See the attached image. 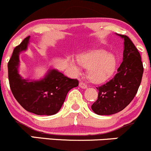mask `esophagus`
Here are the masks:
<instances>
[{
    "label": "esophagus",
    "mask_w": 151,
    "mask_h": 151,
    "mask_svg": "<svg viewBox=\"0 0 151 151\" xmlns=\"http://www.w3.org/2000/svg\"><path fill=\"white\" fill-rule=\"evenodd\" d=\"M79 86H80V88H87V85L86 84V83H83V82H80V83H79Z\"/></svg>",
    "instance_id": "esophagus-1"
}]
</instances>
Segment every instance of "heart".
I'll return each instance as SVG.
<instances>
[{"label": "heart", "mask_w": 151, "mask_h": 151, "mask_svg": "<svg viewBox=\"0 0 151 151\" xmlns=\"http://www.w3.org/2000/svg\"><path fill=\"white\" fill-rule=\"evenodd\" d=\"M78 61L83 66L88 68V76L91 81L100 83L108 80L114 72L116 58L105 50H95L78 56ZM71 65L75 71H80V67L74 61Z\"/></svg>", "instance_id": "b5f03b06"}]
</instances>
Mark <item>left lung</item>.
<instances>
[{
  "label": "left lung",
  "mask_w": 151,
  "mask_h": 151,
  "mask_svg": "<svg viewBox=\"0 0 151 151\" xmlns=\"http://www.w3.org/2000/svg\"><path fill=\"white\" fill-rule=\"evenodd\" d=\"M119 35L125 40L123 61L114 77L96 87L98 98L91 105L96 114L111 115L122 111L136 96L142 78L144 68L138 49L128 36Z\"/></svg>",
  "instance_id": "obj_1"
}]
</instances>
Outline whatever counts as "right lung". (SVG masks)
Listing matches in <instances>:
<instances>
[{"mask_svg": "<svg viewBox=\"0 0 151 151\" xmlns=\"http://www.w3.org/2000/svg\"><path fill=\"white\" fill-rule=\"evenodd\" d=\"M30 36L16 46L8 63V76L12 92L18 103L27 111L37 115H53L62 107L65 96L79 81L71 79L55 69L50 70L43 80L29 81L17 71L19 54L27 49Z\"/></svg>", "mask_w": 151, "mask_h": 151, "instance_id": "obj_1", "label": "right lung"}]
</instances>
